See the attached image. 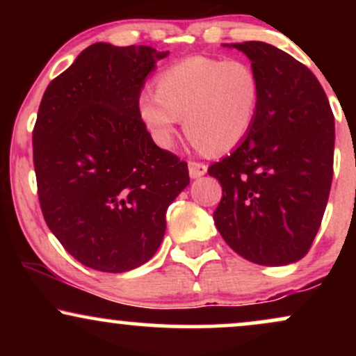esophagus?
Returning <instances> with one entry per match:
<instances>
[{
    "label": "esophagus",
    "instance_id": "obj_1",
    "mask_svg": "<svg viewBox=\"0 0 356 356\" xmlns=\"http://www.w3.org/2000/svg\"><path fill=\"white\" fill-rule=\"evenodd\" d=\"M207 172V165L202 164V162H189V174L192 179L202 177L204 174Z\"/></svg>",
    "mask_w": 356,
    "mask_h": 356
}]
</instances>
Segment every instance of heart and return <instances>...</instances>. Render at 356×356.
Instances as JSON below:
<instances>
[{"instance_id":"heart-1","label":"heart","mask_w":356,"mask_h":356,"mask_svg":"<svg viewBox=\"0 0 356 356\" xmlns=\"http://www.w3.org/2000/svg\"><path fill=\"white\" fill-rule=\"evenodd\" d=\"M259 100V76L248 61L191 56L157 76V92L138 95V115L162 149L174 145L184 118L197 149L226 152L251 132Z\"/></svg>"}]
</instances>
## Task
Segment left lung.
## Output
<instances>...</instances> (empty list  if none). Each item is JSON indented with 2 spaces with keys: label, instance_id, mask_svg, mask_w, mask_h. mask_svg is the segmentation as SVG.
I'll list each match as a JSON object with an SVG mask.
<instances>
[{
  "label": "left lung",
  "instance_id": "1",
  "mask_svg": "<svg viewBox=\"0 0 356 356\" xmlns=\"http://www.w3.org/2000/svg\"><path fill=\"white\" fill-rule=\"evenodd\" d=\"M251 60L261 100L251 132L209 167L222 186L214 222L251 263L300 261L316 236L333 179L334 117L308 67L264 42L224 44Z\"/></svg>",
  "mask_w": 356,
  "mask_h": 356
}]
</instances>
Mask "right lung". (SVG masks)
Returning <instances> with one entry per match:
<instances>
[{
	"label": "right lung",
	"mask_w": 356,
	"mask_h": 356,
	"mask_svg": "<svg viewBox=\"0 0 356 356\" xmlns=\"http://www.w3.org/2000/svg\"><path fill=\"white\" fill-rule=\"evenodd\" d=\"M169 51L93 43L48 85L33 129L43 218L85 266L125 273L165 234L187 164L154 144L138 115L147 75Z\"/></svg>",
	"instance_id": "1"
}]
</instances>
